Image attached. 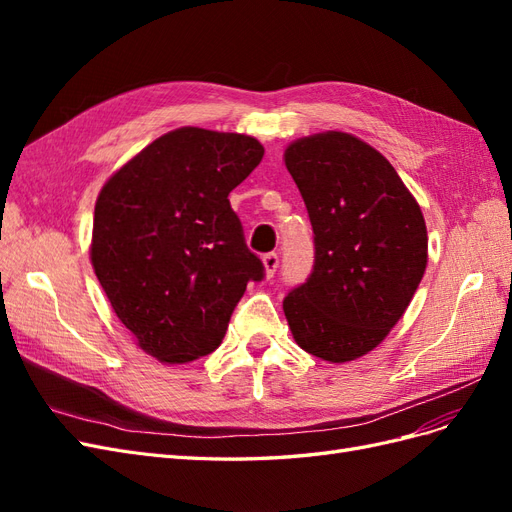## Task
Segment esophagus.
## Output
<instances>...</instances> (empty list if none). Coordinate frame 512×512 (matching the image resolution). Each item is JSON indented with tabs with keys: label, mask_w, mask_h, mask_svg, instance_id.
Wrapping results in <instances>:
<instances>
[{
	"label": "esophagus",
	"mask_w": 512,
	"mask_h": 512,
	"mask_svg": "<svg viewBox=\"0 0 512 512\" xmlns=\"http://www.w3.org/2000/svg\"><path fill=\"white\" fill-rule=\"evenodd\" d=\"M262 265H265L267 277H273L275 271H277V267H280V256H277L275 252L265 254V256H262Z\"/></svg>",
	"instance_id": "34e87169"
}]
</instances>
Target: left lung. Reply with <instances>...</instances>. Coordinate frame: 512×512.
<instances>
[{
  "mask_svg": "<svg viewBox=\"0 0 512 512\" xmlns=\"http://www.w3.org/2000/svg\"><path fill=\"white\" fill-rule=\"evenodd\" d=\"M286 168L314 230V269L284 299L294 342L331 363L374 350L427 267L421 207L382 153L344 132L294 141Z\"/></svg>",
  "mask_w": 512,
  "mask_h": 512,
  "instance_id": "8db88e82",
  "label": "left lung"
}]
</instances>
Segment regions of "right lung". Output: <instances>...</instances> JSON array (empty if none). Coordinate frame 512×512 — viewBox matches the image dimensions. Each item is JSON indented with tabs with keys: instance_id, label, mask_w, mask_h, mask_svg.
<instances>
[{
	"instance_id": "1",
	"label": "right lung",
	"mask_w": 512,
	"mask_h": 512,
	"mask_svg": "<svg viewBox=\"0 0 512 512\" xmlns=\"http://www.w3.org/2000/svg\"><path fill=\"white\" fill-rule=\"evenodd\" d=\"M262 156L252 136L179 128L98 196L91 265L117 318L162 363L218 348L247 282L265 277L228 200Z\"/></svg>"
}]
</instances>
